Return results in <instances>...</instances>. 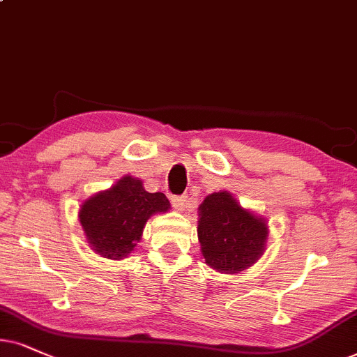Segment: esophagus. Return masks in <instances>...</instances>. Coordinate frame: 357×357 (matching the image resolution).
Returning a JSON list of instances; mask_svg holds the SVG:
<instances>
[{
  "instance_id": "esophagus-1",
  "label": "esophagus",
  "mask_w": 357,
  "mask_h": 357,
  "mask_svg": "<svg viewBox=\"0 0 357 357\" xmlns=\"http://www.w3.org/2000/svg\"><path fill=\"white\" fill-rule=\"evenodd\" d=\"M171 204H173L176 211H184V206H186V196L171 197Z\"/></svg>"
}]
</instances>
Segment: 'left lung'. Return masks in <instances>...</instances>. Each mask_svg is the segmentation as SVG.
I'll return each instance as SVG.
<instances>
[{"instance_id":"obj_1","label":"left lung","mask_w":357,"mask_h":357,"mask_svg":"<svg viewBox=\"0 0 357 357\" xmlns=\"http://www.w3.org/2000/svg\"><path fill=\"white\" fill-rule=\"evenodd\" d=\"M199 211L197 236L209 267L222 273H238L264 254L267 224L242 209L227 191L209 194Z\"/></svg>"}]
</instances>
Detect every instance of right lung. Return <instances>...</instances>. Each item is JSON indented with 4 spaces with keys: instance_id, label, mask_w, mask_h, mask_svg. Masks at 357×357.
I'll return each instance as SVG.
<instances>
[{
    "instance_id": "1",
    "label": "right lung",
    "mask_w": 357,
    "mask_h": 357,
    "mask_svg": "<svg viewBox=\"0 0 357 357\" xmlns=\"http://www.w3.org/2000/svg\"><path fill=\"white\" fill-rule=\"evenodd\" d=\"M168 209L163 192H148L139 179L125 176L85 201L79 218L90 247L105 259L120 260L135 249L150 215Z\"/></svg>"
}]
</instances>
